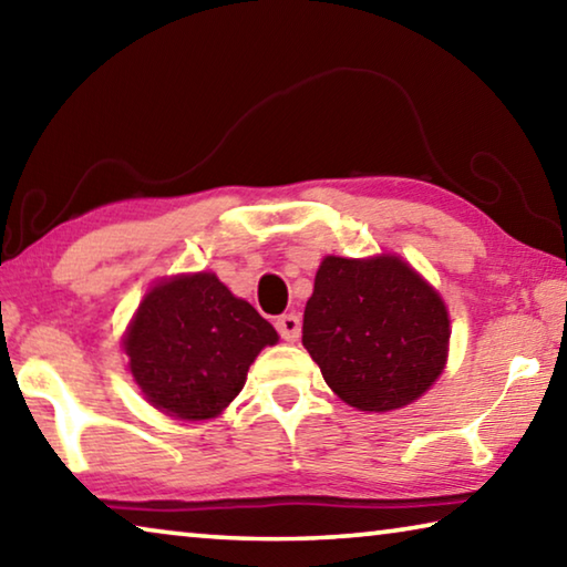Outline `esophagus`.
Returning a JSON list of instances; mask_svg holds the SVG:
<instances>
[{"instance_id": "34e87169", "label": "esophagus", "mask_w": 567, "mask_h": 567, "mask_svg": "<svg viewBox=\"0 0 567 567\" xmlns=\"http://www.w3.org/2000/svg\"><path fill=\"white\" fill-rule=\"evenodd\" d=\"M277 332H280V338L287 342H295L300 338V330H302V322H300V315H282V318H277Z\"/></svg>"}]
</instances>
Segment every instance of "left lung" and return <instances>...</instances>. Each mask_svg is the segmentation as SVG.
I'll return each mask as SVG.
<instances>
[{
	"mask_svg": "<svg viewBox=\"0 0 567 567\" xmlns=\"http://www.w3.org/2000/svg\"><path fill=\"white\" fill-rule=\"evenodd\" d=\"M443 297L395 255L324 257L305 305L302 344L334 395L364 412L410 405L440 378Z\"/></svg>",
	"mask_w": 567,
	"mask_h": 567,
	"instance_id": "1",
	"label": "left lung"
}]
</instances>
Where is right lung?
<instances>
[{
	"label": "right lung",
	"instance_id": "add662e5",
	"mask_svg": "<svg viewBox=\"0 0 567 567\" xmlns=\"http://www.w3.org/2000/svg\"><path fill=\"white\" fill-rule=\"evenodd\" d=\"M277 332L213 272L159 280L124 334L130 372L165 415L209 420L245 388L247 370Z\"/></svg>",
	"mask_w": 567,
	"mask_h": 567
}]
</instances>
